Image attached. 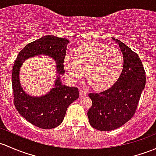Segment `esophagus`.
Returning a JSON list of instances; mask_svg holds the SVG:
<instances>
[{"label": "esophagus", "mask_w": 156, "mask_h": 156, "mask_svg": "<svg viewBox=\"0 0 156 156\" xmlns=\"http://www.w3.org/2000/svg\"><path fill=\"white\" fill-rule=\"evenodd\" d=\"M80 97H81V98H83V97L86 96V95H87V92L85 91H84V90L80 89Z\"/></svg>", "instance_id": "1"}]
</instances>
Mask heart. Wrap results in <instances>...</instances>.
<instances>
[{
  "label": "heart",
  "instance_id": "1",
  "mask_svg": "<svg viewBox=\"0 0 156 156\" xmlns=\"http://www.w3.org/2000/svg\"><path fill=\"white\" fill-rule=\"evenodd\" d=\"M122 55L118 49L94 42L85 43L74 52L73 58L64 60V68L71 81L85 74L88 83L99 89H107L115 84L123 70Z\"/></svg>",
  "mask_w": 156,
  "mask_h": 156
}]
</instances>
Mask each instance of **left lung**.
<instances>
[{"label": "left lung", "mask_w": 156, "mask_h": 156, "mask_svg": "<svg viewBox=\"0 0 156 156\" xmlns=\"http://www.w3.org/2000/svg\"><path fill=\"white\" fill-rule=\"evenodd\" d=\"M112 39L123 54L121 74L110 88L88 94L92 100L87 113L89 123L100 131L116 129L133 117L146 84L145 71L138 55L120 40Z\"/></svg>", "instance_id": "1"}]
</instances>
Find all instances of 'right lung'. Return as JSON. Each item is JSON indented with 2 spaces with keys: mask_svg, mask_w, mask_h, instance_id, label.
<instances>
[{
  "mask_svg": "<svg viewBox=\"0 0 156 156\" xmlns=\"http://www.w3.org/2000/svg\"><path fill=\"white\" fill-rule=\"evenodd\" d=\"M68 43L67 38L44 36L26 45L15 61L12 74L15 106L23 118L41 129H53L61 124L67 108L80 96L77 88L66 86L61 80L65 73L63 63ZM41 55L55 60L58 76L54 88L49 92L41 97L31 96L21 86L20 71L25 60Z\"/></svg>",
  "mask_w": 156,
  "mask_h": 156,
  "instance_id": "obj_1",
  "label": "right lung"
}]
</instances>
